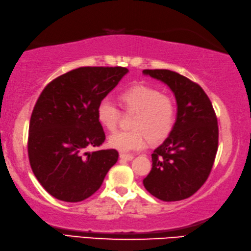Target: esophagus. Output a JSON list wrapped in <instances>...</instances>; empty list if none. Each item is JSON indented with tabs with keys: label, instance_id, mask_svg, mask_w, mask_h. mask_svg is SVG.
<instances>
[{
	"label": "esophagus",
	"instance_id": "esophagus-1",
	"mask_svg": "<svg viewBox=\"0 0 251 251\" xmlns=\"http://www.w3.org/2000/svg\"><path fill=\"white\" fill-rule=\"evenodd\" d=\"M119 158L121 159V160H125V161H131L133 158V155L132 154H126V153H120V155H119Z\"/></svg>",
	"mask_w": 251,
	"mask_h": 251
}]
</instances>
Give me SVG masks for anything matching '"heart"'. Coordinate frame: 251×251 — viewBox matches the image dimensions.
I'll return each mask as SVG.
<instances>
[{
	"instance_id": "heart-1",
	"label": "heart",
	"mask_w": 251,
	"mask_h": 251,
	"mask_svg": "<svg viewBox=\"0 0 251 251\" xmlns=\"http://www.w3.org/2000/svg\"><path fill=\"white\" fill-rule=\"evenodd\" d=\"M119 102L126 110L135 111L133 130L117 131L108 137L111 148L121 152H133L146 148L148 135L152 141L169 136L174 127L176 107L169 97L145 85L133 86L122 91ZM120 111L109 98H103L97 106V118L105 129L114 130L118 125Z\"/></svg>"
}]
</instances>
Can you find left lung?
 Wrapping results in <instances>:
<instances>
[{
  "instance_id": "obj_1",
  "label": "left lung",
  "mask_w": 251,
  "mask_h": 251,
  "mask_svg": "<svg viewBox=\"0 0 251 251\" xmlns=\"http://www.w3.org/2000/svg\"><path fill=\"white\" fill-rule=\"evenodd\" d=\"M174 93L177 115L169 137L151 154L152 169L143 183L153 197L180 201L207 179L218 149L217 117L207 94L198 83L170 70H144Z\"/></svg>"
}]
</instances>
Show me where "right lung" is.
<instances>
[{"mask_svg":"<svg viewBox=\"0 0 251 251\" xmlns=\"http://www.w3.org/2000/svg\"><path fill=\"white\" fill-rule=\"evenodd\" d=\"M129 70L85 66L49 82L32 111L27 152L44 189L64 202H80L99 190L118 160L115 149L88 152L105 141L97 106Z\"/></svg>","mask_w":251,"mask_h":251,"instance_id":"1","label":"right lung"}]
</instances>
